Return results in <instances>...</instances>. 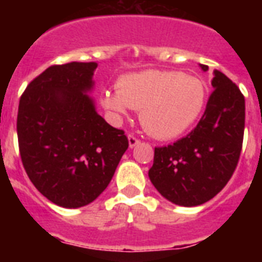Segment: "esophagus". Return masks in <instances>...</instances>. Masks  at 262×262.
I'll use <instances>...</instances> for the list:
<instances>
[{"instance_id": "34e87169", "label": "esophagus", "mask_w": 262, "mask_h": 262, "mask_svg": "<svg viewBox=\"0 0 262 262\" xmlns=\"http://www.w3.org/2000/svg\"><path fill=\"white\" fill-rule=\"evenodd\" d=\"M127 140H129V147H130V148L136 147V145H137V144L140 143V140L137 139V137H136L135 135H129V136H127Z\"/></svg>"}]
</instances>
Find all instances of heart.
<instances>
[{"mask_svg":"<svg viewBox=\"0 0 262 262\" xmlns=\"http://www.w3.org/2000/svg\"><path fill=\"white\" fill-rule=\"evenodd\" d=\"M117 92L104 91L102 104L115 114L140 110V121L156 139H172L195 122L205 104L201 80L181 72L144 71L121 76Z\"/></svg>","mask_w":262,"mask_h":262,"instance_id":"b5f03b06","label":"heart"}]
</instances>
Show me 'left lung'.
Wrapping results in <instances>:
<instances>
[{
  "label": "left lung",
  "instance_id": "left-lung-1",
  "mask_svg": "<svg viewBox=\"0 0 262 262\" xmlns=\"http://www.w3.org/2000/svg\"><path fill=\"white\" fill-rule=\"evenodd\" d=\"M208 71L207 65H201ZM207 108L197 126L166 147H156L148 175L168 201L195 207L213 199L235 171L245 132V96L215 71Z\"/></svg>",
  "mask_w": 262,
  "mask_h": 262
}]
</instances>
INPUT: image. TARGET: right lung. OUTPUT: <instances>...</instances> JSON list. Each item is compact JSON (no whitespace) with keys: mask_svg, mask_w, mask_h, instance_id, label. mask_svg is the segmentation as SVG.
<instances>
[{"mask_svg":"<svg viewBox=\"0 0 262 262\" xmlns=\"http://www.w3.org/2000/svg\"><path fill=\"white\" fill-rule=\"evenodd\" d=\"M96 62L51 65L23 92L17 113L18 151L34 186L51 203L79 208L110 183L129 147L95 111L85 92Z\"/></svg>","mask_w":262,"mask_h":262,"instance_id":"obj_1","label":"right lung"}]
</instances>
